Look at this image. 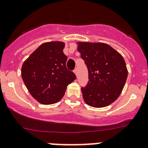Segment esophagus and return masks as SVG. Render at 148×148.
<instances>
[{"instance_id": "esophagus-1", "label": "esophagus", "mask_w": 148, "mask_h": 148, "mask_svg": "<svg viewBox=\"0 0 148 148\" xmlns=\"http://www.w3.org/2000/svg\"><path fill=\"white\" fill-rule=\"evenodd\" d=\"M74 73L76 74V76H77H77H78V74H78V72H77V69H74Z\"/></svg>"}]
</instances>
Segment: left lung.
Returning <instances> with one entry per match:
<instances>
[{
	"instance_id": "1",
	"label": "left lung",
	"mask_w": 148,
	"mask_h": 148,
	"mask_svg": "<svg viewBox=\"0 0 148 148\" xmlns=\"http://www.w3.org/2000/svg\"><path fill=\"white\" fill-rule=\"evenodd\" d=\"M77 50L88 70V82L82 88L87 105L103 108L116 100L127 77L123 57L104 42H77Z\"/></svg>"
}]
</instances>
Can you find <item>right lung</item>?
<instances>
[{
  "instance_id": "obj_1",
  "label": "right lung",
  "mask_w": 148,
  "mask_h": 148,
  "mask_svg": "<svg viewBox=\"0 0 148 148\" xmlns=\"http://www.w3.org/2000/svg\"><path fill=\"white\" fill-rule=\"evenodd\" d=\"M65 42L51 41L41 44L23 63L21 76L32 97L40 103L51 105L64 96L67 86L76 79L66 64Z\"/></svg>"
}]
</instances>
